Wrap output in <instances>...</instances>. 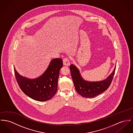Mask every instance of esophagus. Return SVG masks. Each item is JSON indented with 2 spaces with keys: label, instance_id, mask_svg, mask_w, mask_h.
<instances>
[{
  "label": "esophagus",
  "instance_id": "esophagus-1",
  "mask_svg": "<svg viewBox=\"0 0 133 133\" xmlns=\"http://www.w3.org/2000/svg\"><path fill=\"white\" fill-rule=\"evenodd\" d=\"M63 65L66 66H68L70 65V63L69 61V60L67 58H65L63 59Z\"/></svg>",
  "mask_w": 133,
  "mask_h": 133
}]
</instances>
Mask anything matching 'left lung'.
I'll return each instance as SVG.
<instances>
[{"label": "left lung", "mask_w": 133, "mask_h": 133, "mask_svg": "<svg viewBox=\"0 0 133 133\" xmlns=\"http://www.w3.org/2000/svg\"><path fill=\"white\" fill-rule=\"evenodd\" d=\"M116 66L112 73L104 80L89 82L82 77L79 69L73 64L70 66L72 78L76 92L85 98H93L105 91L110 86L115 73Z\"/></svg>", "instance_id": "1"}]
</instances>
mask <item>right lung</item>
I'll use <instances>...</instances> for the list:
<instances>
[{
    "label": "right lung",
    "instance_id": "add662e5",
    "mask_svg": "<svg viewBox=\"0 0 133 133\" xmlns=\"http://www.w3.org/2000/svg\"><path fill=\"white\" fill-rule=\"evenodd\" d=\"M63 65L62 59H54L41 76L34 79L22 76L15 67L14 72L17 82L25 94L36 101H46L52 98L57 91L60 70Z\"/></svg>",
    "mask_w": 133,
    "mask_h": 133
}]
</instances>
